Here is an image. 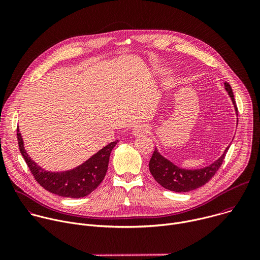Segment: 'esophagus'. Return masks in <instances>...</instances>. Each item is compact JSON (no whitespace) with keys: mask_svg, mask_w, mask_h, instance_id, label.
Segmentation results:
<instances>
[{"mask_svg":"<svg viewBox=\"0 0 260 260\" xmlns=\"http://www.w3.org/2000/svg\"><path fill=\"white\" fill-rule=\"evenodd\" d=\"M148 132H149V127H148L147 125L141 124V125H137L136 127H134V129L132 131V134L135 137H141L143 135H146Z\"/></svg>","mask_w":260,"mask_h":260,"instance_id":"esophagus-1","label":"esophagus"}]
</instances>
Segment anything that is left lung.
Segmentation results:
<instances>
[{"label":"left lung","instance_id":"8db88e82","mask_svg":"<svg viewBox=\"0 0 260 260\" xmlns=\"http://www.w3.org/2000/svg\"><path fill=\"white\" fill-rule=\"evenodd\" d=\"M224 87L233 102L236 114L238 115V108L230 83L225 82ZM230 146L231 145H229L221 156L211 165L205 168L192 170L178 167L170 159L165 157L155 147V150L149 161V170L155 181L166 189L175 192H187L194 190L205 185L215 175L222 162H223Z\"/></svg>","mask_w":260,"mask_h":260}]
</instances>
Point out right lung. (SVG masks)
<instances>
[{"label":"right lung","mask_w":260,"mask_h":260,"mask_svg":"<svg viewBox=\"0 0 260 260\" xmlns=\"http://www.w3.org/2000/svg\"><path fill=\"white\" fill-rule=\"evenodd\" d=\"M17 140L20 153L36 181L49 192L71 199L86 197L96 189L106 176L111 151L118 143V140L109 143L76 168L52 172L40 167L28 155L19 128H17Z\"/></svg>","instance_id":"1"}]
</instances>
